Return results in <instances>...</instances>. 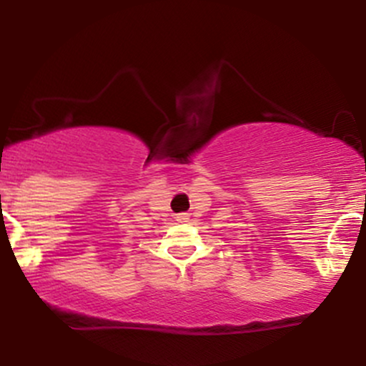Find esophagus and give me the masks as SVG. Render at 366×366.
<instances>
[{
	"instance_id": "obj_1",
	"label": "esophagus",
	"mask_w": 366,
	"mask_h": 366,
	"mask_svg": "<svg viewBox=\"0 0 366 366\" xmlns=\"http://www.w3.org/2000/svg\"><path fill=\"white\" fill-rule=\"evenodd\" d=\"M189 220V215L187 213H179L177 215V222H180V224H184V222Z\"/></svg>"
}]
</instances>
